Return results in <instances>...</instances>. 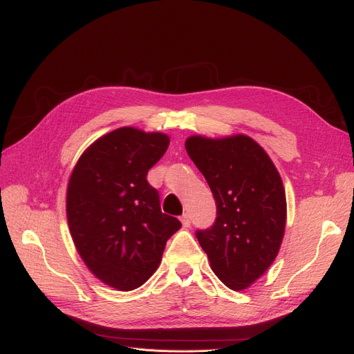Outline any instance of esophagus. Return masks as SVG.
<instances>
[{
    "label": "esophagus",
    "instance_id": "obj_1",
    "mask_svg": "<svg viewBox=\"0 0 354 354\" xmlns=\"http://www.w3.org/2000/svg\"><path fill=\"white\" fill-rule=\"evenodd\" d=\"M180 222H182V225H184L185 227H189L191 226V218H189V214L188 213H184L180 216Z\"/></svg>",
    "mask_w": 354,
    "mask_h": 354
}]
</instances>
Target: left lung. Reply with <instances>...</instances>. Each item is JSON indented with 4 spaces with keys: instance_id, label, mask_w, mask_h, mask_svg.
Wrapping results in <instances>:
<instances>
[{
    "instance_id": "1",
    "label": "left lung",
    "mask_w": 354,
    "mask_h": 354,
    "mask_svg": "<svg viewBox=\"0 0 354 354\" xmlns=\"http://www.w3.org/2000/svg\"><path fill=\"white\" fill-rule=\"evenodd\" d=\"M187 153L213 192L216 221L196 236L213 272L241 291L275 260L287 219L281 176L266 151L245 135L189 136Z\"/></svg>"
}]
</instances>
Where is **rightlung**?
<instances>
[{"label": "right lung", "mask_w": 354, "mask_h": 354, "mask_svg": "<svg viewBox=\"0 0 354 354\" xmlns=\"http://www.w3.org/2000/svg\"><path fill=\"white\" fill-rule=\"evenodd\" d=\"M167 147L165 133L119 128L88 148L69 179L66 210L77 253L116 290L141 287L180 227L162 213L158 191L147 180Z\"/></svg>", "instance_id": "obj_1"}]
</instances>
